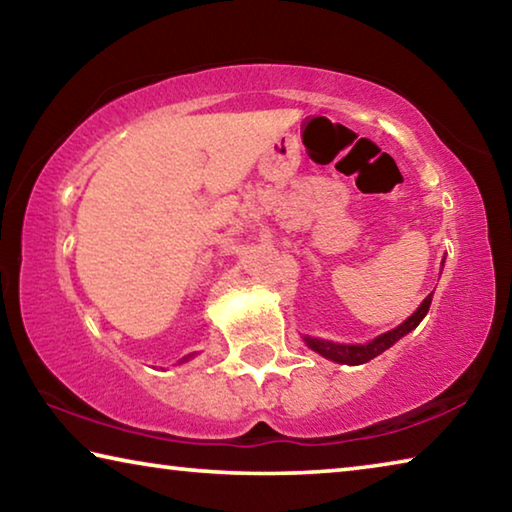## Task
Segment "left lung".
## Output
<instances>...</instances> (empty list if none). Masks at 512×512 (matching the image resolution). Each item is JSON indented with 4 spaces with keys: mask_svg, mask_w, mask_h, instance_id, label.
I'll return each instance as SVG.
<instances>
[{
    "mask_svg": "<svg viewBox=\"0 0 512 512\" xmlns=\"http://www.w3.org/2000/svg\"><path fill=\"white\" fill-rule=\"evenodd\" d=\"M431 296H433V293H429V296L424 298V302L418 307V311H415L413 316L406 318L400 327H395V329H391V332L377 336L375 341H370L366 345H339V343L323 341V339H311V336H305V341H307L311 350L323 354L325 359H332L336 363H350V366H359V363H366L370 359H375L377 354L388 350L395 341H400L404 334H409L411 329L418 327L420 320L427 316V311L431 307Z\"/></svg>",
    "mask_w": 512,
    "mask_h": 512,
    "instance_id": "obj_1",
    "label": "left lung"
}]
</instances>
